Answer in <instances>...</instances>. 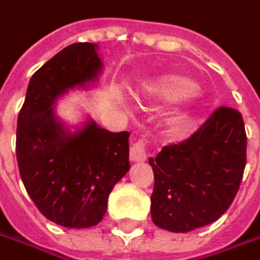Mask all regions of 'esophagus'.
Returning <instances> with one entry per match:
<instances>
[{"label":"esophagus","instance_id":"esophagus-1","mask_svg":"<svg viewBox=\"0 0 260 260\" xmlns=\"http://www.w3.org/2000/svg\"><path fill=\"white\" fill-rule=\"evenodd\" d=\"M147 158V150H146V143L143 140L136 142L130 149V160L132 161H144Z\"/></svg>","mask_w":260,"mask_h":260}]
</instances>
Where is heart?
<instances>
[{"label": "heart", "instance_id": "b5f03b06", "mask_svg": "<svg viewBox=\"0 0 260 260\" xmlns=\"http://www.w3.org/2000/svg\"><path fill=\"white\" fill-rule=\"evenodd\" d=\"M139 93L166 102L176 100L180 111H190L194 109L202 95L199 87L193 84L190 78L175 73L161 74L150 80H146L140 87Z\"/></svg>", "mask_w": 260, "mask_h": 260}]
</instances>
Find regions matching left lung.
Masks as SVG:
<instances>
[{
	"label": "left lung",
	"instance_id": "8db88e82",
	"mask_svg": "<svg viewBox=\"0 0 260 260\" xmlns=\"http://www.w3.org/2000/svg\"><path fill=\"white\" fill-rule=\"evenodd\" d=\"M149 163L153 223L176 233L213 223L232 205L246 166L242 114L219 107L186 142L163 147Z\"/></svg>",
	"mask_w": 260,
	"mask_h": 260
}]
</instances>
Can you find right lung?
I'll return each instance as SVG.
<instances>
[{"label": "right lung", "instance_id": "obj_1", "mask_svg": "<svg viewBox=\"0 0 260 260\" xmlns=\"http://www.w3.org/2000/svg\"><path fill=\"white\" fill-rule=\"evenodd\" d=\"M99 45L76 43L31 77L17 123L21 179L38 210L54 223L84 229L100 223L114 184L130 170L128 132L113 133L88 117L71 130L58 99L90 88L102 76Z\"/></svg>", "mask_w": 260, "mask_h": 260}]
</instances>
